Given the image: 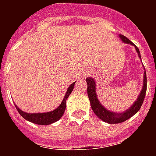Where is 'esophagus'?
I'll use <instances>...</instances> for the list:
<instances>
[{
    "label": "esophagus",
    "instance_id": "34e87169",
    "mask_svg": "<svg viewBox=\"0 0 156 156\" xmlns=\"http://www.w3.org/2000/svg\"><path fill=\"white\" fill-rule=\"evenodd\" d=\"M87 74H88V73L86 72V73H84L83 74V76H82V77H83V78H85V77H86V75H87Z\"/></svg>",
    "mask_w": 156,
    "mask_h": 156
}]
</instances>
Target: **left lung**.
Listing matches in <instances>:
<instances>
[{"label": "left lung", "instance_id": "8db88e82", "mask_svg": "<svg viewBox=\"0 0 156 156\" xmlns=\"http://www.w3.org/2000/svg\"><path fill=\"white\" fill-rule=\"evenodd\" d=\"M119 37L120 38L121 41H123L124 43H127V44H130L132 46H134L135 50L137 51L139 58H140V59H141L139 48L132 41H129L126 37H124V35H121V34H119ZM86 82H87V84H88V98H89V101H90V105H91V108L93 109V111L96 115V116L98 117V119H100L101 120H103L104 122H106L108 124H119V123H122V122L129 119L132 116H134L140 109L141 105L143 104L144 97H145L146 88H147L146 73L144 71V78H143V86H142L140 93L138 96V98H136V100L125 111L121 112V113H116V112L110 111V110L107 109L99 102L98 96H97V92H96V83H95L94 78H91V77L86 78Z\"/></svg>", "mask_w": 156, "mask_h": 156}]
</instances>
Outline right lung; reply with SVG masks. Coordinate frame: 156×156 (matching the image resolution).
<instances>
[{"instance_id": "obj_1", "label": "right lung", "mask_w": 156, "mask_h": 156, "mask_svg": "<svg viewBox=\"0 0 156 156\" xmlns=\"http://www.w3.org/2000/svg\"><path fill=\"white\" fill-rule=\"evenodd\" d=\"M75 83L76 82L73 83L71 85H69L68 90L64 95V98L62 99L60 105L52 111L47 112V113H27V112L22 111V109H20L15 105L16 108L17 109L19 114L22 115L26 120L32 122L33 124H41V125H48V124H53L55 122L59 120L64 114L65 108H66V100L68 99V96L71 94V93L73 90Z\"/></svg>"}]
</instances>
